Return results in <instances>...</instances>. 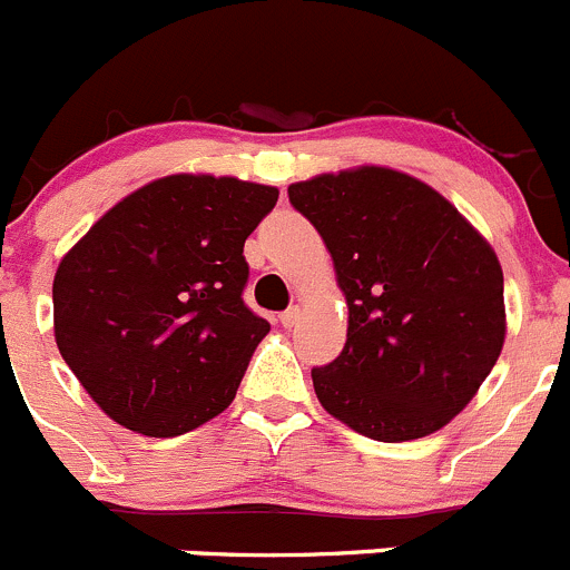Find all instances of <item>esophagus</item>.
I'll list each match as a JSON object with an SVG mask.
<instances>
[{"label":"esophagus","mask_w":570,"mask_h":570,"mask_svg":"<svg viewBox=\"0 0 570 570\" xmlns=\"http://www.w3.org/2000/svg\"><path fill=\"white\" fill-rule=\"evenodd\" d=\"M298 318H302V309L291 307V309H285L283 315H279V324H283L285 330H291V326L298 324Z\"/></svg>","instance_id":"34e87169"}]
</instances>
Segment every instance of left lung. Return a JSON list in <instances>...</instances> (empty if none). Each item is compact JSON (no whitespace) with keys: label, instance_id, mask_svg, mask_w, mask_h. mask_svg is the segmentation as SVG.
<instances>
[{"label":"left lung","instance_id":"1","mask_svg":"<svg viewBox=\"0 0 570 570\" xmlns=\"http://www.w3.org/2000/svg\"><path fill=\"white\" fill-rule=\"evenodd\" d=\"M287 196L318 229L348 309L341 357L313 368L321 407L382 443L443 430L504 346L493 246L432 185L387 166L315 174Z\"/></svg>","mask_w":570,"mask_h":570}]
</instances>
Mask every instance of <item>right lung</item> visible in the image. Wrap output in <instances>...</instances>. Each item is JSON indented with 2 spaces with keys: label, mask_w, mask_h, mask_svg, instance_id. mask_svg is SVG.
<instances>
[{
  "label": "right lung",
  "mask_w": 570,
  "mask_h": 570,
  "mask_svg": "<svg viewBox=\"0 0 570 570\" xmlns=\"http://www.w3.org/2000/svg\"><path fill=\"white\" fill-rule=\"evenodd\" d=\"M274 185L168 174L140 185L55 272V343L105 415L174 438L233 404L268 321L240 298Z\"/></svg>",
  "instance_id": "1"
}]
</instances>
